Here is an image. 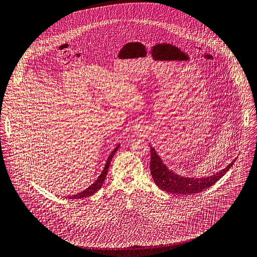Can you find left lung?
Wrapping results in <instances>:
<instances>
[{
    "instance_id": "obj_1",
    "label": "left lung",
    "mask_w": 257,
    "mask_h": 257,
    "mask_svg": "<svg viewBox=\"0 0 257 257\" xmlns=\"http://www.w3.org/2000/svg\"><path fill=\"white\" fill-rule=\"evenodd\" d=\"M236 159L213 175L203 177L181 176L170 170L162 161L155 148L151 147V174L158 188L170 194L192 195L203 192L218 181L232 166Z\"/></svg>"
}]
</instances>
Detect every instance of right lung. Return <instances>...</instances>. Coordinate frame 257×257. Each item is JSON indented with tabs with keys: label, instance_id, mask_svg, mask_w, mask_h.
I'll use <instances>...</instances> for the list:
<instances>
[{
	"label": "right lung",
	"instance_id": "1",
	"mask_svg": "<svg viewBox=\"0 0 257 257\" xmlns=\"http://www.w3.org/2000/svg\"><path fill=\"white\" fill-rule=\"evenodd\" d=\"M119 148H120V145L116 146L115 149L110 153V155L108 156V158H107V160H106V163H105L103 170L101 171L100 175L98 176V178L95 180L94 183H92V184L89 186V188H87V189L84 190L83 192H81V193H79V194H77V195L71 196V197H67V198H71V199H82V198H86V197L92 196L93 194H95V193L101 188V185H102V183H103V181H104V179H105V177H106V173H107V171H108V167H109V164H110V162H111V159H112L113 155L115 154V152L118 151Z\"/></svg>",
	"mask_w": 257,
	"mask_h": 257
}]
</instances>
